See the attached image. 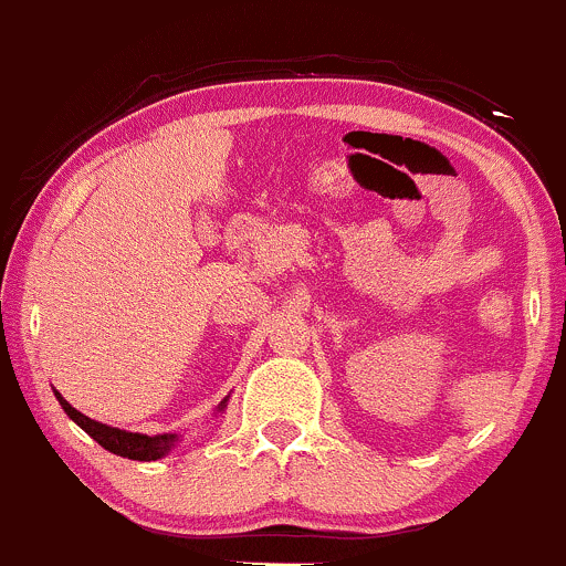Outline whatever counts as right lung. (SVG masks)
<instances>
[{"label":"right lung","mask_w":566,"mask_h":566,"mask_svg":"<svg viewBox=\"0 0 566 566\" xmlns=\"http://www.w3.org/2000/svg\"><path fill=\"white\" fill-rule=\"evenodd\" d=\"M56 398H59V403H62L64 412H67V418L75 420V423H78L83 431L94 439V442L103 444V448L111 450L113 455L133 458V461H157V458L170 453L178 442V433H157V437H146V433L122 431V428L97 423V420L81 415L78 409H75L70 401H64L59 392H56ZM224 403H228V398L219 403V409H224Z\"/></svg>","instance_id":"right-lung-1"}]
</instances>
